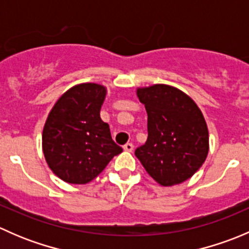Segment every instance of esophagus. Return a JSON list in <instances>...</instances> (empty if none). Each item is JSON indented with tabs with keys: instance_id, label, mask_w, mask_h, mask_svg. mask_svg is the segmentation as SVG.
<instances>
[{
	"instance_id": "1",
	"label": "esophagus",
	"mask_w": 249,
	"mask_h": 249,
	"mask_svg": "<svg viewBox=\"0 0 249 249\" xmlns=\"http://www.w3.org/2000/svg\"><path fill=\"white\" fill-rule=\"evenodd\" d=\"M124 150H126V152H132L134 150V144L132 143H126V144H124Z\"/></svg>"
}]
</instances>
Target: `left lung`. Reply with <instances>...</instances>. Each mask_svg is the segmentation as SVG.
<instances>
[{
    "label": "left lung",
    "instance_id": "8db88e82",
    "mask_svg": "<svg viewBox=\"0 0 249 249\" xmlns=\"http://www.w3.org/2000/svg\"><path fill=\"white\" fill-rule=\"evenodd\" d=\"M148 114V139L135 150L159 184H179L192 177L208 154V130L201 110L177 88L155 84L137 89Z\"/></svg>",
    "mask_w": 249,
    "mask_h": 249
}]
</instances>
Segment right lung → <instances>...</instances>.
I'll use <instances>...</instances> for the list:
<instances>
[{
  "mask_svg": "<svg viewBox=\"0 0 249 249\" xmlns=\"http://www.w3.org/2000/svg\"><path fill=\"white\" fill-rule=\"evenodd\" d=\"M106 88L83 83L67 90L56 101L42 135L48 166L72 184H85L100 175L120 154L110 136L109 125L100 117Z\"/></svg>",
  "mask_w": 249,
  "mask_h": 249,
  "instance_id": "add662e5",
  "label": "right lung"
}]
</instances>
